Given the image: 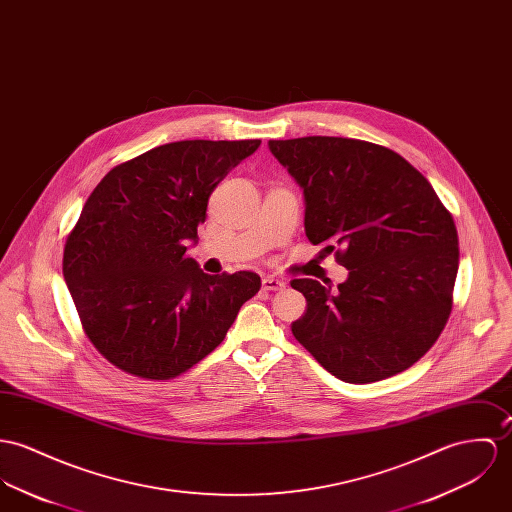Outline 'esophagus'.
Segmentation results:
<instances>
[{
  "label": "esophagus",
  "mask_w": 512,
  "mask_h": 512,
  "mask_svg": "<svg viewBox=\"0 0 512 512\" xmlns=\"http://www.w3.org/2000/svg\"><path fill=\"white\" fill-rule=\"evenodd\" d=\"M262 289H266V291H281V289H285V281L274 278V276H268V278L262 279Z\"/></svg>",
  "instance_id": "1"
}]
</instances>
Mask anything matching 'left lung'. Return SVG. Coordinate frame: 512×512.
Returning <instances> with one entry per match:
<instances>
[{"label": "left lung", "mask_w": 512, "mask_h": 512, "mask_svg": "<svg viewBox=\"0 0 512 512\" xmlns=\"http://www.w3.org/2000/svg\"><path fill=\"white\" fill-rule=\"evenodd\" d=\"M303 187L305 234L348 279L338 291L293 279L307 299L295 340L346 383L405 372L434 346L454 303L460 248L452 213L401 154L368 140H270Z\"/></svg>", "instance_id": "obj_1"}]
</instances>
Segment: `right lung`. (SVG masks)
I'll list each match as a JSON object with an SVG mask.
<instances>
[{
	"mask_svg": "<svg viewBox=\"0 0 512 512\" xmlns=\"http://www.w3.org/2000/svg\"><path fill=\"white\" fill-rule=\"evenodd\" d=\"M260 140H180L105 174L66 236L62 274L95 350L135 377L174 379L227 336L262 281L203 274L187 240L213 189Z\"/></svg>",
	"mask_w": 512,
	"mask_h": 512,
	"instance_id": "right-lung-1",
	"label": "right lung"
}]
</instances>
